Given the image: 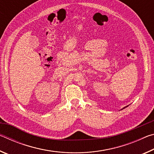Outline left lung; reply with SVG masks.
<instances>
[{
  "label": "left lung",
  "mask_w": 154,
  "mask_h": 154,
  "mask_svg": "<svg viewBox=\"0 0 154 154\" xmlns=\"http://www.w3.org/2000/svg\"><path fill=\"white\" fill-rule=\"evenodd\" d=\"M127 106H125V107H124L123 109H125V108H126V107H127Z\"/></svg>",
  "instance_id": "1"
}]
</instances>
